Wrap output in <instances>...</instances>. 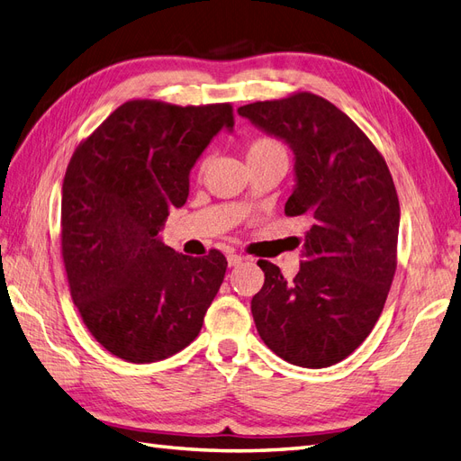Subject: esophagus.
<instances>
[{
    "mask_svg": "<svg viewBox=\"0 0 461 461\" xmlns=\"http://www.w3.org/2000/svg\"><path fill=\"white\" fill-rule=\"evenodd\" d=\"M227 261H229L230 267H236V265H240V263L244 261V258L239 256V254H229V256H227Z\"/></svg>",
    "mask_w": 461,
    "mask_h": 461,
    "instance_id": "1",
    "label": "esophagus"
}]
</instances>
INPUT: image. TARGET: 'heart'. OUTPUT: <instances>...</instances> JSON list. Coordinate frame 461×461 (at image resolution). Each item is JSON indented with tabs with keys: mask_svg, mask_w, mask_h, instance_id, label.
<instances>
[{
	"mask_svg": "<svg viewBox=\"0 0 461 461\" xmlns=\"http://www.w3.org/2000/svg\"><path fill=\"white\" fill-rule=\"evenodd\" d=\"M267 156H286L285 146L271 136H258L246 146V159L248 161L267 158ZM203 167H205V161L200 163V171H203Z\"/></svg>",
	"mask_w": 461,
	"mask_h": 461,
	"instance_id": "obj_1",
	"label": "heart"
}]
</instances>
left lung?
Masks as SVG:
<instances>
[{
    "label": "left lung",
    "instance_id": "left-lung-1",
    "mask_svg": "<svg viewBox=\"0 0 461 461\" xmlns=\"http://www.w3.org/2000/svg\"><path fill=\"white\" fill-rule=\"evenodd\" d=\"M294 151L296 188L288 217L310 219L303 261L288 281L276 265L252 298L261 340L300 367H329L350 356L379 319L396 273L400 203L381 151L329 100L294 92L239 107Z\"/></svg>",
    "mask_w": 461,
    "mask_h": 461
}]
</instances>
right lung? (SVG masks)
Segmentation results:
<instances>
[{
    "mask_svg": "<svg viewBox=\"0 0 461 461\" xmlns=\"http://www.w3.org/2000/svg\"><path fill=\"white\" fill-rule=\"evenodd\" d=\"M230 104L131 100L85 138L61 196V256L71 298L107 352L151 364L186 348L225 278L227 258H190L158 232L185 205L188 175Z\"/></svg>",
    "mask_w": 461,
    "mask_h": 461,
    "instance_id": "1",
    "label": "right lung"
}]
</instances>
